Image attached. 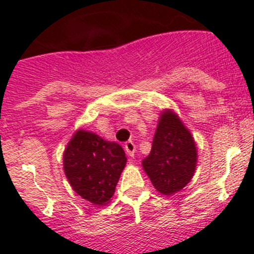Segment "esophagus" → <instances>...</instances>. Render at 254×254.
<instances>
[{
    "mask_svg": "<svg viewBox=\"0 0 254 254\" xmlns=\"http://www.w3.org/2000/svg\"><path fill=\"white\" fill-rule=\"evenodd\" d=\"M125 150L128 156H133L134 151H136V146H134V143L132 142V141H127V142L125 143Z\"/></svg>",
    "mask_w": 254,
    "mask_h": 254,
    "instance_id": "obj_1",
    "label": "esophagus"
}]
</instances>
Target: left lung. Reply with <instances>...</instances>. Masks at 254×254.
<instances>
[{
  "label": "left lung",
  "instance_id": "1",
  "mask_svg": "<svg viewBox=\"0 0 254 254\" xmlns=\"http://www.w3.org/2000/svg\"><path fill=\"white\" fill-rule=\"evenodd\" d=\"M197 147L190 132L170 109L161 112L151 151L142 160L152 186L163 194L177 193L196 170Z\"/></svg>",
  "mask_w": 254,
  "mask_h": 254
}]
</instances>
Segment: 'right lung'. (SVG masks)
Instances as JSON below:
<instances>
[{
  "mask_svg": "<svg viewBox=\"0 0 254 254\" xmlns=\"http://www.w3.org/2000/svg\"><path fill=\"white\" fill-rule=\"evenodd\" d=\"M121 145L78 129L64 152V169L69 185L78 196L103 206L114 194L121 173L126 167Z\"/></svg>",
  "mask_w": 254,
  "mask_h": 254,
  "instance_id": "add662e5",
  "label": "right lung"
}]
</instances>
